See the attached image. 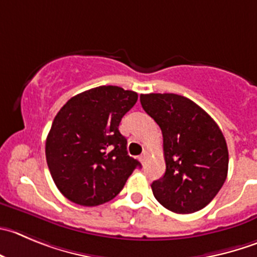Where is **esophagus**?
<instances>
[{"instance_id":"34e87169","label":"esophagus","mask_w":257,"mask_h":257,"mask_svg":"<svg viewBox=\"0 0 257 257\" xmlns=\"http://www.w3.org/2000/svg\"><path fill=\"white\" fill-rule=\"evenodd\" d=\"M148 156H149L148 151H144V153L140 155V161H141V163L145 164L146 160H148Z\"/></svg>"}]
</instances>
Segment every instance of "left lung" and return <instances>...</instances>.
Returning a JSON list of instances; mask_svg holds the SVG:
<instances>
[{
	"mask_svg": "<svg viewBox=\"0 0 257 257\" xmlns=\"http://www.w3.org/2000/svg\"><path fill=\"white\" fill-rule=\"evenodd\" d=\"M140 102L163 133L167 170L151 184L154 197L175 213L204 208L228 172V150L221 128L204 109L179 94H141Z\"/></svg>",
	"mask_w": 257,
	"mask_h": 257,
	"instance_id": "left-lung-1",
	"label": "left lung"
}]
</instances>
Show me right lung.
<instances>
[{"instance_id": "1", "label": "right lung", "mask_w": 257, "mask_h": 257, "mask_svg": "<svg viewBox=\"0 0 257 257\" xmlns=\"http://www.w3.org/2000/svg\"><path fill=\"white\" fill-rule=\"evenodd\" d=\"M138 93L101 85L72 97L54 118L45 144L51 178L63 195L85 207L103 204L141 167L127 155L119 122Z\"/></svg>"}]
</instances>
